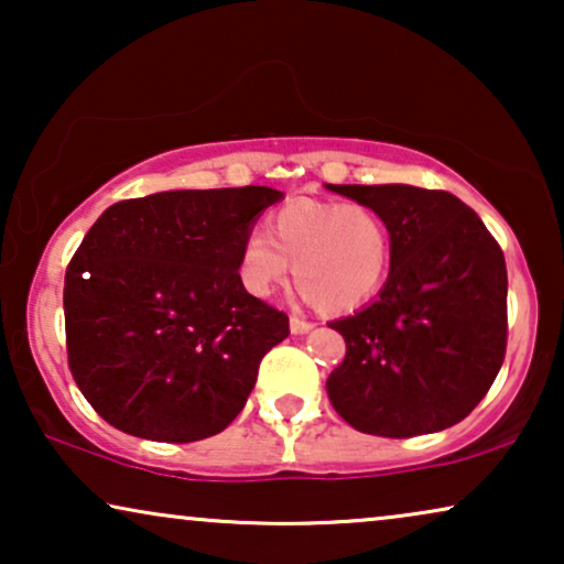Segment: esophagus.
Masks as SVG:
<instances>
[{
  "instance_id": "34e87169",
  "label": "esophagus",
  "mask_w": 564,
  "mask_h": 564,
  "mask_svg": "<svg viewBox=\"0 0 564 564\" xmlns=\"http://www.w3.org/2000/svg\"><path fill=\"white\" fill-rule=\"evenodd\" d=\"M313 328H315V323L303 318V315H292V318H290V330L295 336L297 334H307V330H313Z\"/></svg>"
}]
</instances>
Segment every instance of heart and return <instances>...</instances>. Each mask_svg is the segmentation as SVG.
Wrapping results in <instances>:
<instances>
[{"mask_svg":"<svg viewBox=\"0 0 564 564\" xmlns=\"http://www.w3.org/2000/svg\"><path fill=\"white\" fill-rule=\"evenodd\" d=\"M390 249V226L372 205L300 197L269 215L267 236L253 230L243 238L236 274L249 295L269 297L292 264L311 303L344 313L377 295Z\"/></svg>","mask_w":564,"mask_h":564,"instance_id":"b5f03b06","label":"heart"}]
</instances>
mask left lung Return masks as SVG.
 Wrapping results in <instances>:
<instances>
[{
	"instance_id": "8db88e82",
	"label": "left lung",
	"mask_w": 564,
	"mask_h": 564,
	"mask_svg": "<svg viewBox=\"0 0 564 564\" xmlns=\"http://www.w3.org/2000/svg\"><path fill=\"white\" fill-rule=\"evenodd\" d=\"M390 226V274L372 305L328 323L346 341L330 405L357 431L434 434L467 419L506 357L508 274L473 207L411 184H330Z\"/></svg>"
}]
</instances>
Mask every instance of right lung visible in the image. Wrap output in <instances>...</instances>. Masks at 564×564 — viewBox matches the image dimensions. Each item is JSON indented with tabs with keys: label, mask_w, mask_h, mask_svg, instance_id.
<instances>
[{
	"label": "right lung",
	"mask_w": 564,
	"mask_h": 564,
	"mask_svg": "<svg viewBox=\"0 0 564 564\" xmlns=\"http://www.w3.org/2000/svg\"><path fill=\"white\" fill-rule=\"evenodd\" d=\"M272 187L172 189L99 215L66 269L68 367L82 395L130 436L220 434L257 384L288 315L236 274Z\"/></svg>",
	"instance_id": "add662e5"
}]
</instances>
